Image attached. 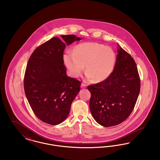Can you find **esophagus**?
<instances>
[{
	"instance_id": "1",
	"label": "esophagus",
	"mask_w": 160,
	"mask_h": 160,
	"mask_svg": "<svg viewBox=\"0 0 160 160\" xmlns=\"http://www.w3.org/2000/svg\"><path fill=\"white\" fill-rule=\"evenodd\" d=\"M86 84L84 83H82L81 84V88H86Z\"/></svg>"
}]
</instances>
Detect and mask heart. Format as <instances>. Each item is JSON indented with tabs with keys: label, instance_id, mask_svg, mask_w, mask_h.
<instances>
[{
	"label": "heart",
	"instance_id": "1",
	"mask_svg": "<svg viewBox=\"0 0 160 160\" xmlns=\"http://www.w3.org/2000/svg\"><path fill=\"white\" fill-rule=\"evenodd\" d=\"M63 61L71 76L74 78L80 76L86 65V77L99 83L106 80L112 73L116 55L109 47L88 42L78 44L74 52H66Z\"/></svg>",
	"mask_w": 160,
	"mask_h": 160
}]
</instances>
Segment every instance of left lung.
<instances>
[{
    "instance_id": "obj_1",
    "label": "left lung",
    "mask_w": 160,
    "mask_h": 160,
    "mask_svg": "<svg viewBox=\"0 0 160 160\" xmlns=\"http://www.w3.org/2000/svg\"><path fill=\"white\" fill-rule=\"evenodd\" d=\"M119 48L111 75L103 82L88 86L91 93L92 115L105 127L119 125L128 118L140 90L136 63L128 53Z\"/></svg>"
}]
</instances>
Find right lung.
<instances>
[{
	"instance_id": "obj_1",
	"label": "right lung",
	"mask_w": 160,
	"mask_h": 160,
	"mask_svg": "<svg viewBox=\"0 0 160 160\" xmlns=\"http://www.w3.org/2000/svg\"><path fill=\"white\" fill-rule=\"evenodd\" d=\"M54 37L31 54L25 71L24 88L32 110L39 119L56 125L68 116L71 105L80 91L81 82L67 76L63 62L66 44L81 38L74 35Z\"/></svg>"
}]
</instances>
